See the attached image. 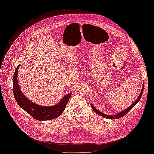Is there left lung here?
Returning <instances> with one entry per match:
<instances>
[{
	"label": "left lung",
	"mask_w": 154,
	"mask_h": 154,
	"mask_svg": "<svg viewBox=\"0 0 154 154\" xmlns=\"http://www.w3.org/2000/svg\"><path fill=\"white\" fill-rule=\"evenodd\" d=\"M143 90H144V84H143V87H142V89L141 91V92L139 94V96H138V97L137 98V99L134 101V102L133 103H132V105H131L130 106H129L128 108H126V109H125L124 110L119 112L118 114H117L116 115H113V116H109L107 114H105L104 113H103L102 112L99 111V110H97L96 109L95 107L91 104V107L92 109L94 110V111L96 112L97 114H99V116H102L103 117L106 118H107V119H119L120 118L122 117L123 116H124L126 114H127L130 110H131L132 109H133L134 107V106L137 103L139 102L140 99H141V97L143 95Z\"/></svg>",
	"instance_id": "left-lung-1"
}]
</instances>
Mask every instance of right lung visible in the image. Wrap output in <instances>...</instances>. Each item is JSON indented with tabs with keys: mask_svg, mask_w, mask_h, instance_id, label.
I'll return each instance as SVG.
<instances>
[{
	"mask_svg": "<svg viewBox=\"0 0 154 154\" xmlns=\"http://www.w3.org/2000/svg\"><path fill=\"white\" fill-rule=\"evenodd\" d=\"M20 65L17 67L13 76V93L18 104L32 117L38 121H46L58 117L65 109L72 93L64 96L60 102L52 106H40L32 102L23 94L17 81Z\"/></svg>",
	"mask_w": 154,
	"mask_h": 154,
	"instance_id": "1",
	"label": "right lung"
}]
</instances>
